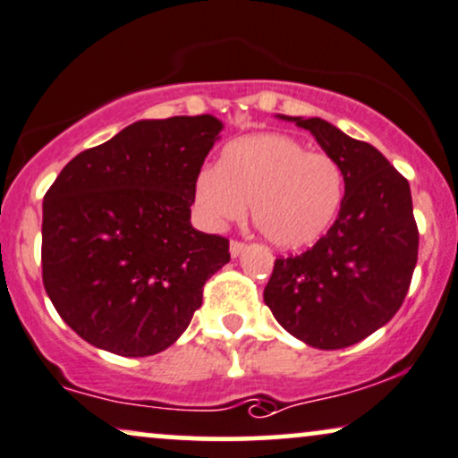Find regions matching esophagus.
<instances>
[{
  "label": "esophagus",
  "instance_id": "obj_1",
  "mask_svg": "<svg viewBox=\"0 0 458 458\" xmlns=\"http://www.w3.org/2000/svg\"><path fill=\"white\" fill-rule=\"evenodd\" d=\"M246 248V244L244 242H240V240H231V244H229V252H231V257H238L242 250H244Z\"/></svg>",
  "mask_w": 458,
  "mask_h": 458
}]
</instances>
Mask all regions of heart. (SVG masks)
I'll use <instances>...</instances> for the list:
<instances>
[{
    "mask_svg": "<svg viewBox=\"0 0 458 458\" xmlns=\"http://www.w3.org/2000/svg\"><path fill=\"white\" fill-rule=\"evenodd\" d=\"M344 172L325 152H308L289 135L259 133L235 140L216 167L195 180L197 210L212 227L244 216L278 248L312 244L329 229L344 199Z\"/></svg>",
    "mask_w": 458,
    "mask_h": 458,
    "instance_id": "obj_1",
    "label": "heart"
}]
</instances>
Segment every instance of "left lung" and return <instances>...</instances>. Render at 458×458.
Here are the masks:
<instances>
[{"label":"left lung","mask_w":458,"mask_h":458,"mask_svg":"<svg viewBox=\"0 0 458 458\" xmlns=\"http://www.w3.org/2000/svg\"><path fill=\"white\" fill-rule=\"evenodd\" d=\"M308 129L340 163V214L310 250L276 259L263 299L297 340L320 350L352 346L402 308L419 261L410 184L374 146L323 118L282 116Z\"/></svg>","instance_id":"left-lung-1"}]
</instances>
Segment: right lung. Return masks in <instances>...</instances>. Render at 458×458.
<instances>
[{
  "instance_id": "right-lung-1",
  "label": "right lung",
  "mask_w": 458,
  "mask_h": 458,
  "mask_svg": "<svg viewBox=\"0 0 458 458\" xmlns=\"http://www.w3.org/2000/svg\"><path fill=\"white\" fill-rule=\"evenodd\" d=\"M223 123L138 121L76 155L44 195L42 280L65 325L121 357L182 335L229 240L191 225L195 180Z\"/></svg>"
}]
</instances>
